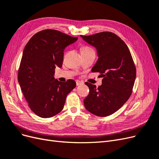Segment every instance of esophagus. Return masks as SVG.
I'll use <instances>...</instances> for the list:
<instances>
[{"label": "esophagus", "mask_w": 159, "mask_h": 159, "mask_svg": "<svg viewBox=\"0 0 159 159\" xmlns=\"http://www.w3.org/2000/svg\"><path fill=\"white\" fill-rule=\"evenodd\" d=\"M84 83L82 82V81H80V80H76V85H81V84H83Z\"/></svg>", "instance_id": "1"}]
</instances>
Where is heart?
<instances>
[{
    "instance_id": "1",
    "label": "heart",
    "mask_w": 159,
    "mask_h": 159,
    "mask_svg": "<svg viewBox=\"0 0 159 159\" xmlns=\"http://www.w3.org/2000/svg\"><path fill=\"white\" fill-rule=\"evenodd\" d=\"M90 50V48H88V47H85L82 49V50ZM82 50H81V51H82Z\"/></svg>"
}]
</instances>
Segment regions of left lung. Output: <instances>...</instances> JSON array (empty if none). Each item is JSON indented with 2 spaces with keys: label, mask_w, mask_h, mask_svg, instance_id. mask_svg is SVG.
Listing matches in <instances>:
<instances>
[{
  "label": "left lung",
  "mask_w": 159,
  "mask_h": 159,
  "mask_svg": "<svg viewBox=\"0 0 159 159\" xmlns=\"http://www.w3.org/2000/svg\"><path fill=\"white\" fill-rule=\"evenodd\" d=\"M97 50L98 60L91 69L99 72L102 85L86 82L89 95L84 100L85 109L99 117L116 112L131 95L136 78V68L127 46L116 34L103 32L80 36Z\"/></svg>",
  "instance_id": "left-lung-1"
}]
</instances>
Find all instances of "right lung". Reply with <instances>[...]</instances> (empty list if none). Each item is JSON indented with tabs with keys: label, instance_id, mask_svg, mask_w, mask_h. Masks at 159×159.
Here are the masks:
<instances>
[{
	"label": "right lung",
	"instance_id": "right-lung-1",
	"mask_svg": "<svg viewBox=\"0 0 159 159\" xmlns=\"http://www.w3.org/2000/svg\"><path fill=\"white\" fill-rule=\"evenodd\" d=\"M77 40L48 29L35 34L25 46L18 81L28 106L38 116L49 118L59 113L67 95L75 88L74 80L61 82L54 75L56 67L62 66L66 47Z\"/></svg>",
	"mask_w": 159,
	"mask_h": 159
}]
</instances>
